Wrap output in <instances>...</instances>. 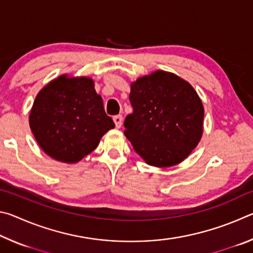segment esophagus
Here are the masks:
<instances>
[{"instance_id":"1","label":"esophagus","mask_w":253,"mask_h":253,"mask_svg":"<svg viewBox=\"0 0 253 253\" xmlns=\"http://www.w3.org/2000/svg\"><path fill=\"white\" fill-rule=\"evenodd\" d=\"M114 123L115 125H116L117 128H121L122 125H123V117L121 116V115H117V116L114 117Z\"/></svg>"}]
</instances>
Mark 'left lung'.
Listing matches in <instances>:
<instances>
[{
	"mask_svg": "<svg viewBox=\"0 0 253 253\" xmlns=\"http://www.w3.org/2000/svg\"><path fill=\"white\" fill-rule=\"evenodd\" d=\"M129 100L134 111L125 119L124 134L148 165H177L198 146L204 108L186 80L154 71L131 83Z\"/></svg>",
	"mask_w": 253,
	"mask_h": 253,
	"instance_id": "1",
	"label": "left lung"
}]
</instances>
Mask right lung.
Here are the masks:
<instances>
[{
  "label": "right lung",
  "instance_id": "1",
  "mask_svg": "<svg viewBox=\"0 0 253 253\" xmlns=\"http://www.w3.org/2000/svg\"><path fill=\"white\" fill-rule=\"evenodd\" d=\"M29 124L42 151L53 160L74 164L90 154L115 124L88 77L61 75L36 97Z\"/></svg>",
  "mask_w": 253,
  "mask_h": 253
}]
</instances>
